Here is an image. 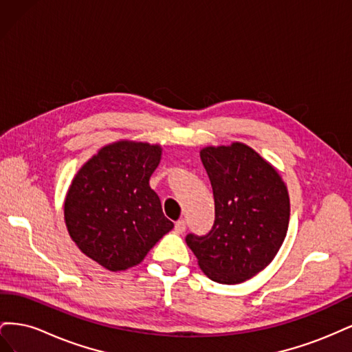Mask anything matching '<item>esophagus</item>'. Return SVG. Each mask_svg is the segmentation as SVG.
<instances>
[{"label": "esophagus", "mask_w": 352, "mask_h": 352, "mask_svg": "<svg viewBox=\"0 0 352 352\" xmlns=\"http://www.w3.org/2000/svg\"><path fill=\"white\" fill-rule=\"evenodd\" d=\"M186 230V221L185 220H177L175 223V232L176 233H184Z\"/></svg>", "instance_id": "34e87169"}]
</instances>
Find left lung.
Masks as SVG:
<instances>
[{
	"instance_id": "left-lung-1",
	"label": "left lung",
	"mask_w": 352,
	"mask_h": 352,
	"mask_svg": "<svg viewBox=\"0 0 352 352\" xmlns=\"http://www.w3.org/2000/svg\"><path fill=\"white\" fill-rule=\"evenodd\" d=\"M199 155L216 219L207 235L189 233L186 243L211 280L242 283L267 267L282 247L291 211L287 188L278 170L245 144L206 146Z\"/></svg>"
}]
</instances>
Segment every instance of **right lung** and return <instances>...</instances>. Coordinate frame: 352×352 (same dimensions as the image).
I'll use <instances>...</instances> for the list:
<instances>
[{
	"label": "right lung",
	"mask_w": 352,
	"mask_h": 352,
	"mask_svg": "<svg viewBox=\"0 0 352 352\" xmlns=\"http://www.w3.org/2000/svg\"><path fill=\"white\" fill-rule=\"evenodd\" d=\"M162 146L119 141L85 163L65 199V220L79 250L110 272L140 264L173 229L150 177Z\"/></svg>",
	"instance_id": "add662e5"
}]
</instances>
